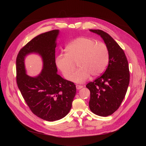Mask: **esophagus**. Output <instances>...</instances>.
I'll return each mask as SVG.
<instances>
[{
	"label": "esophagus",
	"mask_w": 146,
	"mask_h": 146,
	"mask_svg": "<svg viewBox=\"0 0 146 146\" xmlns=\"http://www.w3.org/2000/svg\"><path fill=\"white\" fill-rule=\"evenodd\" d=\"M83 87V86H82V85H76V88H77V89H78V90L82 89Z\"/></svg>",
	"instance_id": "34e87169"
}]
</instances>
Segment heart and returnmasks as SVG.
I'll use <instances>...</instances> for the list:
<instances>
[{"mask_svg":"<svg viewBox=\"0 0 146 146\" xmlns=\"http://www.w3.org/2000/svg\"><path fill=\"white\" fill-rule=\"evenodd\" d=\"M67 54H60L56 64L66 79H72L75 62H78L79 70L72 78L75 83L88 80L104 72L109 62V50L105 44L98 42L88 37H78L66 47Z\"/></svg>","mask_w":146,"mask_h":146,"instance_id":"obj_1","label":"heart"}]
</instances>
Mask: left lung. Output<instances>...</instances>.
<instances>
[{"label":"left lung","instance_id":"1","mask_svg":"<svg viewBox=\"0 0 146 146\" xmlns=\"http://www.w3.org/2000/svg\"><path fill=\"white\" fill-rule=\"evenodd\" d=\"M100 35L109 50L108 66L105 72L86 87L90 92V111L107 117L115 112L125 96L129 82V71L125 53L113 38L100 29H89Z\"/></svg>","mask_w":146,"mask_h":146}]
</instances>
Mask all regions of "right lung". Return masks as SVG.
<instances>
[{"label":"right lung","instance_id":"right-lung-1","mask_svg":"<svg viewBox=\"0 0 146 146\" xmlns=\"http://www.w3.org/2000/svg\"><path fill=\"white\" fill-rule=\"evenodd\" d=\"M59 30L55 29L34 38L22 47L17 58V82L29 109L35 115L48 121L64 118L71 110L76 93L72 82L57 73L55 52ZM42 58V72L35 77L26 74L24 60L29 53Z\"/></svg>","mask_w":146,"mask_h":146}]
</instances>
